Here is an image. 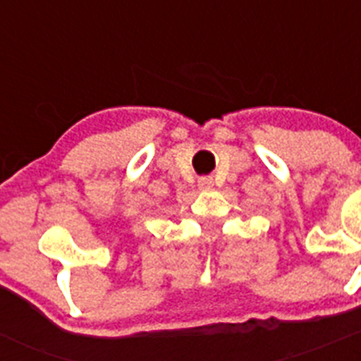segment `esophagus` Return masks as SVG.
I'll use <instances>...</instances> for the list:
<instances>
[{"instance_id":"obj_1","label":"esophagus","mask_w":361,"mask_h":361,"mask_svg":"<svg viewBox=\"0 0 361 361\" xmlns=\"http://www.w3.org/2000/svg\"><path fill=\"white\" fill-rule=\"evenodd\" d=\"M213 186V178L212 177H200L199 178V188L200 190H209Z\"/></svg>"}]
</instances>
